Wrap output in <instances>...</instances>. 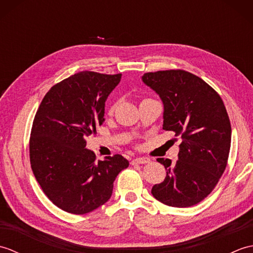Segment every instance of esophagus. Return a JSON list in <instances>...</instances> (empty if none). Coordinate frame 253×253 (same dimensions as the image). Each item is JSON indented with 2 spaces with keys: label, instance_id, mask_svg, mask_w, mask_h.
<instances>
[{
  "label": "esophagus",
  "instance_id": "obj_1",
  "mask_svg": "<svg viewBox=\"0 0 253 253\" xmlns=\"http://www.w3.org/2000/svg\"><path fill=\"white\" fill-rule=\"evenodd\" d=\"M150 162V159L149 158H136L131 161V165H136V164H146Z\"/></svg>",
  "mask_w": 253,
  "mask_h": 253
}]
</instances>
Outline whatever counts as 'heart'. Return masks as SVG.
<instances>
[{
    "label": "heart",
    "mask_w": 253,
    "mask_h": 253,
    "mask_svg": "<svg viewBox=\"0 0 253 253\" xmlns=\"http://www.w3.org/2000/svg\"><path fill=\"white\" fill-rule=\"evenodd\" d=\"M112 111H113V106H112V107H111V109H110V112H112Z\"/></svg>",
    "instance_id": "heart-1"
}]
</instances>
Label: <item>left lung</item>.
I'll return each mask as SVG.
<instances>
[{"label": "left lung", "instance_id": "1", "mask_svg": "<svg viewBox=\"0 0 253 253\" xmlns=\"http://www.w3.org/2000/svg\"><path fill=\"white\" fill-rule=\"evenodd\" d=\"M144 84L163 102V129L180 136L178 160L157 161L166 177L152 187L166 206H195L210 195L226 169L232 127L221 96L196 75L180 69L147 73Z\"/></svg>", "mask_w": 253, "mask_h": 253}]
</instances>
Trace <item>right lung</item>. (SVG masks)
Returning a JSON list of instances; mask_svg holds the SVG:
<instances>
[{
	"label": "right lung",
	"mask_w": 253,
	"mask_h": 253,
	"mask_svg": "<svg viewBox=\"0 0 253 253\" xmlns=\"http://www.w3.org/2000/svg\"><path fill=\"white\" fill-rule=\"evenodd\" d=\"M122 74L80 72L53 85L38 109L30 135L36 179L56 207L85 214L112 196L113 182L129 162L120 154L96 161L85 137L104 123L107 96Z\"/></svg>",
	"instance_id": "obj_1"
}]
</instances>
